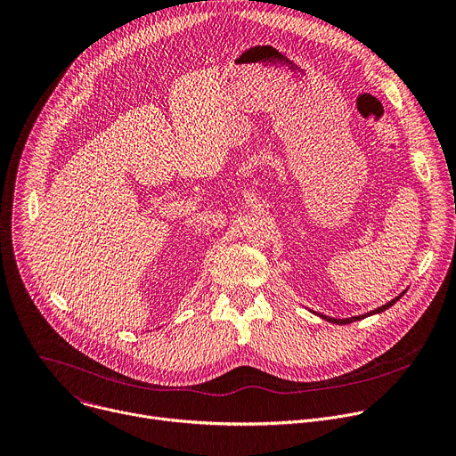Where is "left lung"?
<instances>
[{
    "instance_id": "8db88e82",
    "label": "left lung",
    "mask_w": 456,
    "mask_h": 456,
    "mask_svg": "<svg viewBox=\"0 0 456 456\" xmlns=\"http://www.w3.org/2000/svg\"><path fill=\"white\" fill-rule=\"evenodd\" d=\"M406 293V289H403L395 298H392V300H388L387 305H383V306H379V308H376V310H372V312H367V314H363V315H356V317H349V319H333V317H328V315H322V314H317V312H314L317 317H321L322 321H328V322H331V324H338V326H344V324H351V322H356V321H362V319H365V317H370V315H378V314H383L385 310H388L390 306H394L395 302L403 297Z\"/></svg>"
}]
</instances>
